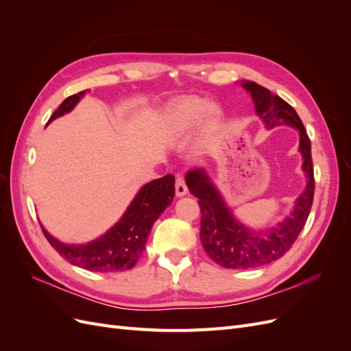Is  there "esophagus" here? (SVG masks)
Returning <instances> with one entry per match:
<instances>
[{"instance_id":"1","label":"esophagus","mask_w":351,"mask_h":351,"mask_svg":"<svg viewBox=\"0 0 351 351\" xmlns=\"http://www.w3.org/2000/svg\"><path fill=\"white\" fill-rule=\"evenodd\" d=\"M187 193V186L184 182V177L183 176H177L176 178V195L178 197H182Z\"/></svg>"}]
</instances>
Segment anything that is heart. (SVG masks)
<instances>
[{"mask_svg":"<svg viewBox=\"0 0 351 351\" xmlns=\"http://www.w3.org/2000/svg\"><path fill=\"white\" fill-rule=\"evenodd\" d=\"M215 108L210 104L205 105L204 101L199 98H184L174 107L171 115V130L176 134H183L193 129L202 115L210 120L215 117Z\"/></svg>","mask_w":351,"mask_h":351,"instance_id":"1","label":"heart"}]
</instances>
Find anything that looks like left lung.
Instances as JSON below:
<instances>
[{
    "instance_id": "obj_1",
    "label": "left lung",
    "mask_w": 351,
    "mask_h": 351,
    "mask_svg": "<svg viewBox=\"0 0 351 351\" xmlns=\"http://www.w3.org/2000/svg\"><path fill=\"white\" fill-rule=\"evenodd\" d=\"M254 104V110L268 129L275 125H291L300 133L299 149L303 155V171L307 177L304 192L297 197L294 210L277 227L254 231L244 227L232 217L217 187L202 168L189 171L186 183L190 193L199 199L200 241L208 256L228 269H249L282 258L291 249L303 230L313 204L315 177L311 139L295 110L278 95L254 82H243Z\"/></svg>"
}]
</instances>
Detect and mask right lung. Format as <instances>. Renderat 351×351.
Instances as JSON below:
<instances>
[{"label": "right lung", "mask_w": 351, "mask_h": 351, "mask_svg": "<svg viewBox=\"0 0 351 351\" xmlns=\"http://www.w3.org/2000/svg\"><path fill=\"white\" fill-rule=\"evenodd\" d=\"M84 93L86 90H82L62 101L57 111L51 115L49 121L70 112ZM174 196L173 174L145 184L121 219L104 236L88 244L76 246V244L61 243L52 237L44 227H40L51 246L71 265L92 272L127 271L139 261L154 222L161 217L167 206L171 205Z\"/></svg>", "instance_id": "add662e5"}]
</instances>
